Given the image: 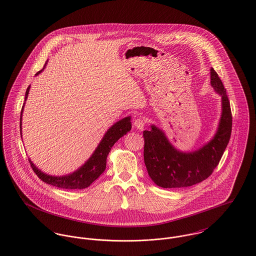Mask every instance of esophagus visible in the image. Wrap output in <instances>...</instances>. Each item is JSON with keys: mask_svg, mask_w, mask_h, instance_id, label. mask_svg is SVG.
Instances as JSON below:
<instances>
[{"mask_svg": "<svg viewBox=\"0 0 256 256\" xmlns=\"http://www.w3.org/2000/svg\"><path fill=\"white\" fill-rule=\"evenodd\" d=\"M134 126L136 128V130H142L145 126V120L142 118H136L134 120Z\"/></svg>", "mask_w": 256, "mask_h": 256, "instance_id": "34e87169", "label": "esophagus"}]
</instances>
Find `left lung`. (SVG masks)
<instances>
[{"label": "left lung", "instance_id": "8db88e82", "mask_svg": "<svg viewBox=\"0 0 256 256\" xmlns=\"http://www.w3.org/2000/svg\"><path fill=\"white\" fill-rule=\"evenodd\" d=\"M210 84L221 96L222 112L218 128L209 142L192 151L176 148L165 132L155 124L143 132L144 163L152 182L164 188L194 186L206 180L219 164L232 132V113L227 92L213 68Z\"/></svg>", "mask_w": 256, "mask_h": 256}]
</instances>
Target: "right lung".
<instances>
[{
  "label": "right lung",
  "mask_w": 256,
  "mask_h": 256,
  "mask_svg": "<svg viewBox=\"0 0 256 256\" xmlns=\"http://www.w3.org/2000/svg\"><path fill=\"white\" fill-rule=\"evenodd\" d=\"M48 60L45 64V66L47 64ZM43 70L38 72L35 76L40 74ZM29 89L30 86L28 87L26 92V102L28 97ZM26 102L22 106V114H20V134L22 138V113L24 110V105ZM132 130V116H128L116 122H114L112 126L108 128V130L105 132L104 136L102 138L101 142L97 145L95 150L93 151L92 155L87 159L86 163L82 165L78 169L74 170L70 174H64V176H52L49 174L44 172L43 170L38 169L33 162L29 159V163L32 167L33 170L36 172L39 178L43 180L44 182L57 186L60 188H64V190H84L88 188L95 180H97L100 174L106 169V162H107V156L109 152L111 151V148L113 147L116 142H118L122 136L126 134L128 132Z\"/></svg>",
  "instance_id": "add662e5"
}]
</instances>
